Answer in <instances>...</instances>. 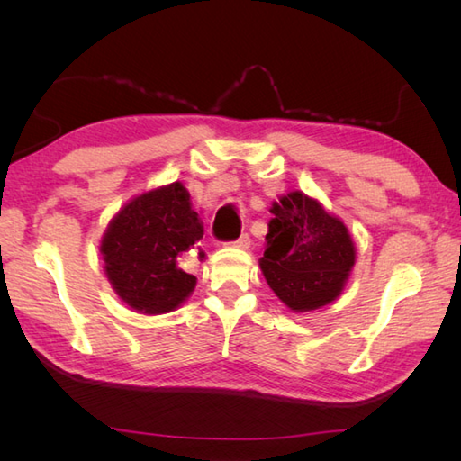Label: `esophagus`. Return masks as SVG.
Masks as SVG:
<instances>
[{
	"label": "esophagus",
	"instance_id": "esophagus-1",
	"mask_svg": "<svg viewBox=\"0 0 461 461\" xmlns=\"http://www.w3.org/2000/svg\"><path fill=\"white\" fill-rule=\"evenodd\" d=\"M230 246H231V248H238V249H248V248L251 246V240H249L248 233H243L241 238H238L236 241L230 243Z\"/></svg>",
	"mask_w": 461,
	"mask_h": 461
}]
</instances>
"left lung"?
<instances>
[{"label":"left lung","instance_id":"left-lung-1","mask_svg":"<svg viewBox=\"0 0 461 461\" xmlns=\"http://www.w3.org/2000/svg\"><path fill=\"white\" fill-rule=\"evenodd\" d=\"M269 212L267 248L259 259L267 285L293 312L330 305L357 263L345 221L299 190L281 194Z\"/></svg>","mask_w":461,"mask_h":461}]
</instances>
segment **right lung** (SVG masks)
<instances>
[{"mask_svg": "<svg viewBox=\"0 0 461 461\" xmlns=\"http://www.w3.org/2000/svg\"><path fill=\"white\" fill-rule=\"evenodd\" d=\"M202 236V218L182 182L134 195L113 215L99 243L111 287L140 315L176 311L198 283L180 267V259L192 249L205 259L198 248Z\"/></svg>", "mask_w": 461, "mask_h": 461, "instance_id": "1", "label": "right lung"}]
</instances>
